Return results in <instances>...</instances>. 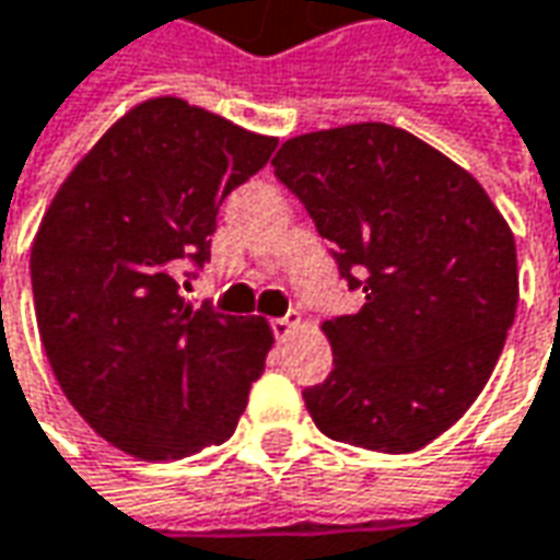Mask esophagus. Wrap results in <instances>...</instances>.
I'll return each mask as SVG.
<instances>
[{
	"mask_svg": "<svg viewBox=\"0 0 560 560\" xmlns=\"http://www.w3.org/2000/svg\"><path fill=\"white\" fill-rule=\"evenodd\" d=\"M296 324H300V315H296V312H288V315H281V318L272 320V334H276L279 342H284V339L293 334Z\"/></svg>",
	"mask_w": 560,
	"mask_h": 560,
	"instance_id": "1",
	"label": "esophagus"
}]
</instances>
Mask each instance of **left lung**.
<instances>
[{
    "instance_id": "left-lung-1",
    "label": "left lung",
    "mask_w": 560,
    "mask_h": 560,
    "mask_svg": "<svg viewBox=\"0 0 560 560\" xmlns=\"http://www.w3.org/2000/svg\"><path fill=\"white\" fill-rule=\"evenodd\" d=\"M272 166L363 293L354 315L324 320L334 370L303 390L308 416L339 443L418 452L470 409L503 351L512 230L470 172L390 124L296 136Z\"/></svg>"
}]
</instances>
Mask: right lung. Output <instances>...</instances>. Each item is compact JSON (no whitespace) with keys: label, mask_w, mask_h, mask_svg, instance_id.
<instances>
[{"label":"right lung","mask_w":560,"mask_h":560,"mask_svg":"<svg viewBox=\"0 0 560 560\" xmlns=\"http://www.w3.org/2000/svg\"><path fill=\"white\" fill-rule=\"evenodd\" d=\"M279 139L160 96L78 163L35 236V318L62 394L103 440L178 460L233 436L272 348L264 318L190 308L218 209Z\"/></svg>","instance_id":"add662e5"}]
</instances>
